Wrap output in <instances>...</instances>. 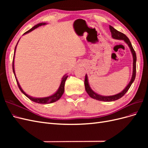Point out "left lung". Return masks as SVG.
Listing matches in <instances>:
<instances>
[{"instance_id":"1","label":"left lung","mask_w":148,"mask_h":148,"mask_svg":"<svg viewBox=\"0 0 148 148\" xmlns=\"http://www.w3.org/2000/svg\"><path fill=\"white\" fill-rule=\"evenodd\" d=\"M109 29L110 30L111 34H112V37L114 39H119V40H123V41L126 42L128 47H130V49L131 52L132 53L133 56V73H132V79L130 80V82H129L127 86L125 87V88L123 89V90L119 92V94H117V95H115L113 96H102L100 95H98L96 92L94 91L91 88L88 82V75L86 74V76H85V79H84V86H85V89H86V91L88 94V95L90 96L91 98H93V99L98 100V101H106V102H111V101H114L117 100L120 98L122 97L125 95V94L126 93L129 88H130L132 84L134 82V80L135 79L136 77V53L135 51H134V49L132 47V43L130 41V39L127 38L126 35H125L123 33L120 32V31H117V29H115L112 26L109 25Z\"/></svg>"}]
</instances>
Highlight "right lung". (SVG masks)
<instances>
[{"label":"right lung","mask_w":148,"mask_h":148,"mask_svg":"<svg viewBox=\"0 0 148 148\" xmlns=\"http://www.w3.org/2000/svg\"><path fill=\"white\" fill-rule=\"evenodd\" d=\"M46 25V23H38L37 25H36L35 26H34L32 28H31L29 30H28V31H26V33H25L23 34H27L29 32H31V31H32L33 30L35 29L36 28H38L39 26H41L42 25ZM18 42L16 44V47L15 48V51H14V56H13V65H12V66H13V73H14V75H15V79H16V83H17V84L18 86V88L20 89V90L21 91V92L24 94V95L27 97L28 98H29V99L30 100H31L32 101L34 102H36V103H39V104H51V103H52V102H56L57 101L59 100L60 98L62 97V95H63L64 92V86H65V81L66 78H68V75H65L63 78H62V81H61V83L60 84V86L59 88V89H57V91L53 94V95L50 96H48V97H32V96H30L29 95H28L27 94H26L23 89H22V88H21L20 85L18 83V82L17 80V78L16 77V75H15V68H14V58H15V51H16V46L18 44Z\"/></svg>","instance_id":"obj_1"}]
</instances>
